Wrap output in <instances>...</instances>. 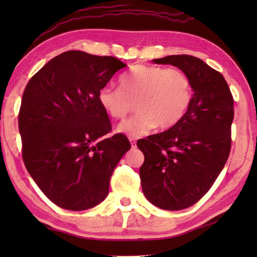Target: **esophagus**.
I'll return each mask as SVG.
<instances>
[{
	"label": "esophagus",
	"mask_w": 257,
	"mask_h": 257,
	"mask_svg": "<svg viewBox=\"0 0 257 257\" xmlns=\"http://www.w3.org/2000/svg\"><path fill=\"white\" fill-rule=\"evenodd\" d=\"M129 141H130V144H132L133 149H136V147H137V142L135 141V138H130Z\"/></svg>",
	"instance_id": "esophagus-1"
}]
</instances>
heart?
Masks as SVG:
<instances>
[{
	"label": "heart",
	"mask_w": 257,
	"mask_h": 257,
	"mask_svg": "<svg viewBox=\"0 0 257 257\" xmlns=\"http://www.w3.org/2000/svg\"><path fill=\"white\" fill-rule=\"evenodd\" d=\"M193 88L180 69L138 64L120 79L119 88L99 89V105L113 119H124L136 103L137 114L121 122L116 132L130 138L167 129L179 122L190 105Z\"/></svg>",
	"instance_id": "b5f03b06"
}]
</instances>
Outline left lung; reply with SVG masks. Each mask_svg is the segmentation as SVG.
I'll return each instance as SVG.
<instances>
[{
  "mask_svg": "<svg viewBox=\"0 0 257 257\" xmlns=\"http://www.w3.org/2000/svg\"><path fill=\"white\" fill-rule=\"evenodd\" d=\"M152 62L180 69L194 92L179 122L137 142L145 156L139 169L145 197L162 210L179 211L207 193L227 162L233 98L223 76L201 59L182 54Z\"/></svg>",
  "mask_w": 257,
  "mask_h": 257,
  "instance_id": "8db88e82",
  "label": "left lung"
}]
</instances>
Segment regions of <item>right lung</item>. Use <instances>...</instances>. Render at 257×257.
Masks as SVG:
<instances>
[{"instance_id":"right-lung-1","label":"right lung","mask_w":257,"mask_h":257,"mask_svg":"<svg viewBox=\"0 0 257 257\" xmlns=\"http://www.w3.org/2000/svg\"><path fill=\"white\" fill-rule=\"evenodd\" d=\"M127 64L113 56L68 51L50 60L26 86L19 112L23 159L55 205L84 211L103 202L128 138L111 132L97 95Z\"/></svg>"}]
</instances>
